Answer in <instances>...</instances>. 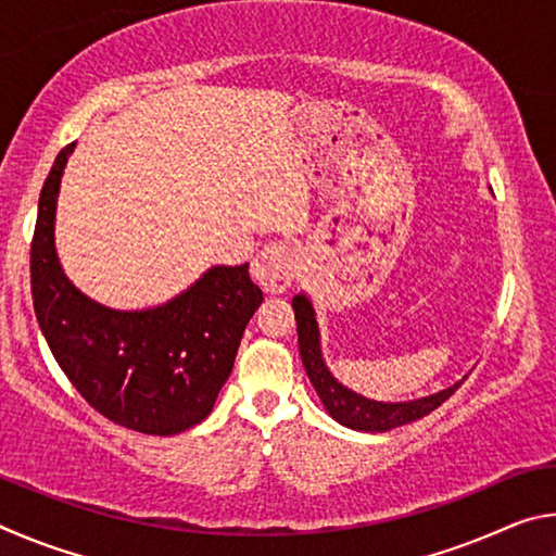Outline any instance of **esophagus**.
<instances>
[{
    "mask_svg": "<svg viewBox=\"0 0 556 556\" xmlns=\"http://www.w3.org/2000/svg\"><path fill=\"white\" fill-rule=\"evenodd\" d=\"M299 269V252L291 242H271L252 260L250 275L269 294H281L291 287Z\"/></svg>",
    "mask_w": 556,
    "mask_h": 556,
    "instance_id": "1",
    "label": "esophagus"
}]
</instances>
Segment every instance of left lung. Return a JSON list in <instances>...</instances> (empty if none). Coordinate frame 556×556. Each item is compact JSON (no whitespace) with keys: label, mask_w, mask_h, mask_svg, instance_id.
<instances>
[{"label":"left lung","mask_w":556,"mask_h":556,"mask_svg":"<svg viewBox=\"0 0 556 556\" xmlns=\"http://www.w3.org/2000/svg\"><path fill=\"white\" fill-rule=\"evenodd\" d=\"M291 308L296 316V333H299V353L304 361V368L308 380H312L314 390L321 397L326 412L331 414L336 421H341L343 427H351L357 431H390L394 427L409 425L427 417L429 412H434L439 404H444L451 394H454L460 382L451 384V388L441 390L429 397L412 400V402H375L368 397H361L353 390L343 388L338 382L331 370L326 368L321 357V343H318V324L312 301L304 294H296L291 299Z\"/></svg>","instance_id":"obj_1"}]
</instances>
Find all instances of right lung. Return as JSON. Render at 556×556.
I'll use <instances>...</instances> for the list:
<instances>
[{
    "label": "right lung",
    "instance_id": "1",
    "mask_svg": "<svg viewBox=\"0 0 556 556\" xmlns=\"http://www.w3.org/2000/svg\"><path fill=\"white\" fill-rule=\"evenodd\" d=\"M73 144L41 188L31 240V296L61 370L92 409L119 427L172 437L208 417L230 378L262 291L240 267H211L181 294L144 312H115L63 275L53 242L55 201Z\"/></svg>",
    "mask_w": 556,
    "mask_h": 556
}]
</instances>
